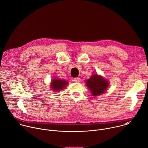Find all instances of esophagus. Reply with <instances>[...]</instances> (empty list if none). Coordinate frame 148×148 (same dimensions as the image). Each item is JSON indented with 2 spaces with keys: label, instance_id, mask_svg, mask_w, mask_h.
I'll use <instances>...</instances> for the list:
<instances>
[{
  "label": "esophagus",
  "instance_id": "1",
  "mask_svg": "<svg viewBox=\"0 0 148 148\" xmlns=\"http://www.w3.org/2000/svg\"><path fill=\"white\" fill-rule=\"evenodd\" d=\"M73 79H74V81L75 82H80V81H81V79H80V78H79V77L74 78Z\"/></svg>",
  "mask_w": 148,
  "mask_h": 148
}]
</instances>
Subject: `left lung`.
<instances>
[{
	"label": "left lung",
	"mask_w": 148,
	"mask_h": 148,
	"mask_svg": "<svg viewBox=\"0 0 148 148\" xmlns=\"http://www.w3.org/2000/svg\"><path fill=\"white\" fill-rule=\"evenodd\" d=\"M86 86L91 91L93 96H98L107 90L108 82L102 77L95 74L87 80Z\"/></svg>",
	"instance_id": "left-lung-1"
}]
</instances>
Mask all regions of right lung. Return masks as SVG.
<instances>
[{
  "mask_svg": "<svg viewBox=\"0 0 148 148\" xmlns=\"http://www.w3.org/2000/svg\"><path fill=\"white\" fill-rule=\"evenodd\" d=\"M68 84V82L65 80H61L58 79H53L51 82V88L53 91H60L64 88Z\"/></svg>",
  "mask_w": 148,
  "mask_h": 148,
  "instance_id": "add662e5",
  "label": "right lung"
}]
</instances>
